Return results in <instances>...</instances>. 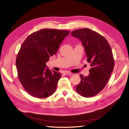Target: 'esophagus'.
Returning <instances> with one entry per match:
<instances>
[{
    "label": "esophagus",
    "mask_w": 129,
    "mask_h": 129,
    "mask_svg": "<svg viewBox=\"0 0 129 129\" xmlns=\"http://www.w3.org/2000/svg\"><path fill=\"white\" fill-rule=\"evenodd\" d=\"M64 74H65V75H71L72 74L71 72H70V71H64Z\"/></svg>",
    "instance_id": "obj_1"
}]
</instances>
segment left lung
<instances>
[{
  "mask_svg": "<svg viewBox=\"0 0 129 129\" xmlns=\"http://www.w3.org/2000/svg\"><path fill=\"white\" fill-rule=\"evenodd\" d=\"M71 35L81 41L91 67L88 76L80 75L81 80L76 89L82 96H93L104 88L113 70L114 61L111 46L104 37L88 28L72 31Z\"/></svg>",
  "mask_w": 129,
  "mask_h": 129,
  "instance_id": "1",
  "label": "left lung"
}]
</instances>
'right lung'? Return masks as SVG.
<instances>
[{"label": "right lung", "mask_w": 129, "mask_h": 129, "mask_svg": "<svg viewBox=\"0 0 129 129\" xmlns=\"http://www.w3.org/2000/svg\"><path fill=\"white\" fill-rule=\"evenodd\" d=\"M70 33L43 29L29 35L22 44L16 58V68L22 86L32 96L47 98L55 91L61 74L49 70L46 63L57 53Z\"/></svg>", "instance_id": "obj_1"}]
</instances>
